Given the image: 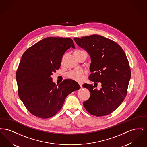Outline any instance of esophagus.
<instances>
[{"label":"esophagus","instance_id":"esophagus-1","mask_svg":"<svg viewBox=\"0 0 147 147\" xmlns=\"http://www.w3.org/2000/svg\"><path fill=\"white\" fill-rule=\"evenodd\" d=\"M79 85H80V86L82 88V85H83V83H79Z\"/></svg>","mask_w":147,"mask_h":147}]
</instances>
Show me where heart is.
<instances>
[{"label":"heart","mask_w":147,"mask_h":147,"mask_svg":"<svg viewBox=\"0 0 147 147\" xmlns=\"http://www.w3.org/2000/svg\"><path fill=\"white\" fill-rule=\"evenodd\" d=\"M85 73V71L83 69H76L68 71L66 74V76L72 80L77 82H80L84 79Z\"/></svg>","instance_id":"heart-1"}]
</instances>
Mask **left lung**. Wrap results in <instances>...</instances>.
I'll use <instances>...</instances> for the list:
<instances>
[{"mask_svg":"<svg viewBox=\"0 0 147 147\" xmlns=\"http://www.w3.org/2000/svg\"><path fill=\"white\" fill-rule=\"evenodd\" d=\"M77 45L90 55L89 76L92 84L85 83L90 98L84 101L86 110L99 117L113 112L123 101L127 94L131 71L126 54L117 43L102 36L93 35L74 38ZM98 82L102 88L95 89Z\"/></svg>","mask_w":147,"mask_h":147,"instance_id":"1","label":"left lung"}]
</instances>
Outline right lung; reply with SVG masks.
<instances>
[{
	"instance_id": "obj_1",
	"label": "right lung",
	"mask_w": 147,
	"mask_h": 147,
	"mask_svg": "<svg viewBox=\"0 0 147 147\" xmlns=\"http://www.w3.org/2000/svg\"><path fill=\"white\" fill-rule=\"evenodd\" d=\"M75 48L69 38L47 37L29 47L22 55L16 73L18 94L31 114L41 119L56 115L66 97L80 89L76 81L67 79L59 84L51 76L60 68L64 52Z\"/></svg>"
}]
</instances>
